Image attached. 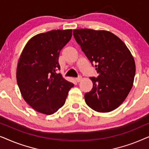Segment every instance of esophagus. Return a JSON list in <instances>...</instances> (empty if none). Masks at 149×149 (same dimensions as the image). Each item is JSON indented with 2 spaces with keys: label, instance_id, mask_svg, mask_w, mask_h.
<instances>
[{
  "label": "esophagus",
  "instance_id": "34e87169",
  "mask_svg": "<svg viewBox=\"0 0 149 149\" xmlns=\"http://www.w3.org/2000/svg\"><path fill=\"white\" fill-rule=\"evenodd\" d=\"M81 79H82V77H81V76L80 77H77L76 79H75V80H76V81L77 82H80V81H81Z\"/></svg>",
  "mask_w": 149,
  "mask_h": 149
}]
</instances>
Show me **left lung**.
Returning <instances> with one entry per match:
<instances>
[{"label":"left lung","mask_w":149,"mask_h":149,"mask_svg":"<svg viewBox=\"0 0 149 149\" xmlns=\"http://www.w3.org/2000/svg\"><path fill=\"white\" fill-rule=\"evenodd\" d=\"M73 36L98 74L90 77L93 88L85 94V102L95 111H113L133 85L136 65L131 53L119 37L106 30H73Z\"/></svg>","instance_id":"8db88e82"}]
</instances>
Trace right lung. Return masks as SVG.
<instances>
[{
	"label": "right lung",
	"instance_id": "add662e5",
	"mask_svg": "<svg viewBox=\"0 0 149 149\" xmlns=\"http://www.w3.org/2000/svg\"><path fill=\"white\" fill-rule=\"evenodd\" d=\"M72 30H55L32 37L18 62L17 82L24 100L35 111L52 115L63 105L74 84L60 73L58 59Z\"/></svg>",
	"mask_w": 149,
	"mask_h": 149
}]
</instances>
